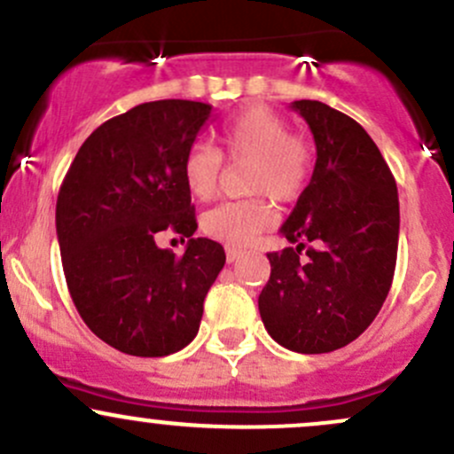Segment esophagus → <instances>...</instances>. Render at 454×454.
I'll use <instances>...</instances> for the list:
<instances>
[{"label":"esophagus","instance_id":"34e87169","mask_svg":"<svg viewBox=\"0 0 454 454\" xmlns=\"http://www.w3.org/2000/svg\"><path fill=\"white\" fill-rule=\"evenodd\" d=\"M243 256V250H239V247H231L228 246L226 247V258H228V262H235V261H239V258Z\"/></svg>","mask_w":454,"mask_h":454}]
</instances>
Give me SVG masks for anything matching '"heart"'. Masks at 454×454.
<instances>
[{
  "label": "heart",
  "mask_w": 454,
  "mask_h": 454,
  "mask_svg": "<svg viewBox=\"0 0 454 454\" xmlns=\"http://www.w3.org/2000/svg\"><path fill=\"white\" fill-rule=\"evenodd\" d=\"M223 157L246 163V192L256 196L222 202L204 213V235L232 246H246L267 231L276 219L271 196L278 202H295L310 185L315 172V148L310 139L288 129L282 114L262 106L237 112L219 131V151L193 144L183 157L181 172L187 192L207 200L217 189Z\"/></svg>",
  "instance_id": "heart-1"
}]
</instances>
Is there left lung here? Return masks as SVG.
Segmentation results:
<instances>
[{
	"label": "left lung",
	"instance_id": "8db88e82",
	"mask_svg": "<svg viewBox=\"0 0 454 454\" xmlns=\"http://www.w3.org/2000/svg\"><path fill=\"white\" fill-rule=\"evenodd\" d=\"M317 144L310 185L269 252L258 297L269 336L297 353H330L380 315L398 250L396 181L371 136L321 101H295Z\"/></svg>",
	"mask_w": 454,
	"mask_h": 454
}]
</instances>
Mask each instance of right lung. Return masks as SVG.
Masks as SVG:
<instances>
[{
    "instance_id": "right-lung-1",
    "label": "right lung",
    "mask_w": 454,
    "mask_h": 454,
    "mask_svg": "<svg viewBox=\"0 0 454 454\" xmlns=\"http://www.w3.org/2000/svg\"><path fill=\"white\" fill-rule=\"evenodd\" d=\"M211 106L142 103L92 131L73 159L56 204L68 293L83 323L118 351L163 357L196 338L204 297L226 262L198 222L181 163ZM188 237L183 257L156 235Z\"/></svg>"
}]
</instances>
